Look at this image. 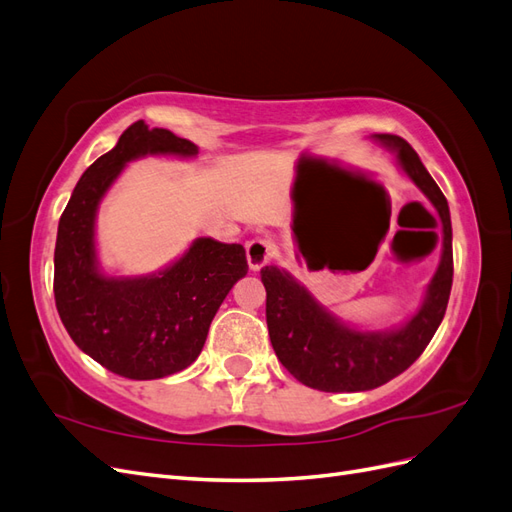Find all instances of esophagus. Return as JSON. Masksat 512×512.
<instances>
[{
  "mask_svg": "<svg viewBox=\"0 0 512 512\" xmlns=\"http://www.w3.org/2000/svg\"><path fill=\"white\" fill-rule=\"evenodd\" d=\"M275 247L269 239H254L247 243V265L252 271H260L273 260Z\"/></svg>",
  "mask_w": 512,
  "mask_h": 512,
  "instance_id": "obj_1",
  "label": "esophagus"
}]
</instances>
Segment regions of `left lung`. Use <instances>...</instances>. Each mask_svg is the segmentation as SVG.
<instances>
[{"label": "left lung", "mask_w": 512, "mask_h": 512, "mask_svg": "<svg viewBox=\"0 0 512 512\" xmlns=\"http://www.w3.org/2000/svg\"><path fill=\"white\" fill-rule=\"evenodd\" d=\"M374 138L397 153L401 170L436 207L442 220V258L421 309L395 331L350 329L290 273L277 267L260 269L267 290V327L277 359L299 382L324 393L369 391L406 371L438 331L451 297L453 228L446 198L404 138L395 134Z\"/></svg>", "instance_id": "left-lung-1"}]
</instances>
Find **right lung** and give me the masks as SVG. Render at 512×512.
Listing matches in <instances>:
<instances>
[{"instance_id":"add662e5","label":"right lung","mask_w":512,"mask_h":512,"mask_svg":"<svg viewBox=\"0 0 512 512\" xmlns=\"http://www.w3.org/2000/svg\"><path fill=\"white\" fill-rule=\"evenodd\" d=\"M162 153L192 158L198 147L136 121L91 164L59 218L53 292L61 322L91 359L130 380H156L192 365L209 324L247 273L239 243L196 239L158 275L108 277L98 269L94 224L102 196L130 160Z\"/></svg>"}]
</instances>
